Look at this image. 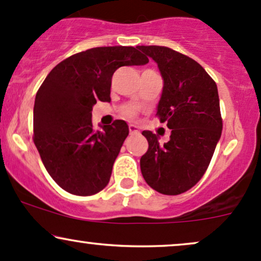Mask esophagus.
<instances>
[{"label":"esophagus","instance_id":"1","mask_svg":"<svg viewBox=\"0 0 261 261\" xmlns=\"http://www.w3.org/2000/svg\"><path fill=\"white\" fill-rule=\"evenodd\" d=\"M128 130H130V134L131 135H135V134H139L140 133V128L139 126H136V125H128Z\"/></svg>","mask_w":261,"mask_h":261}]
</instances>
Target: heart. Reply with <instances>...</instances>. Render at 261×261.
<instances>
[{
  "mask_svg": "<svg viewBox=\"0 0 261 261\" xmlns=\"http://www.w3.org/2000/svg\"><path fill=\"white\" fill-rule=\"evenodd\" d=\"M124 114L126 116H134L135 115V108L134 107H127V108H125L124 109Z\"/></svg>",
  "mask_w": 261,
  "mask_h": 261,
  "instance_id": "b5f03b06",
  "label": "heart"
}]
</instances>
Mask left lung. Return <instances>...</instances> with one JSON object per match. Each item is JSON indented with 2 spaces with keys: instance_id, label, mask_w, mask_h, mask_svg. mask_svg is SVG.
Segmentation results:
<instances>
[{
  "instance_id": "1",
  "label": "left lung",
  "mask_w": 261,
  "mask_h": 261,
  "mask_svg": "<svg viewBox=\"0 0 261 261\" xmlns=\"http://www.w3.org/2000/svg\"><path fill=\"white\" fill-rule=\"evenodd\" d=\"M157 64L162 80L157 115L172 130L168 142L145 130L148 149L141 157L143 179L158 193L178 195L202 178L222 133L215 81L195 60L166 46H137Z\"/></svg>"
}]
</instances>
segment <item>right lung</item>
<instances>
[{"instance_id":"add662e5","label":"right lung","mask_w":261,"mask_h":261,"mask_svg":"<svg viewBox=\"0 0 261 261\" xmlns=\"http://www.w3.org/2000/svg\"><path fill=\"white\" fill-rule=\"evenodd\" d=\"M133 46H101L74 54L50 71L35 95L34 143L50 176L73 195L99 193L109 182L128 125L92 124L93 106L110 101L114 72L146 65Z\"/></svg>"}]
</instances>
